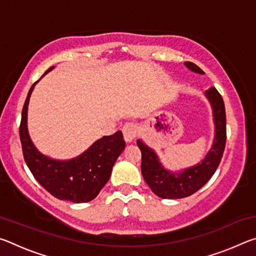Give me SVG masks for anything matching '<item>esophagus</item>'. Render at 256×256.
Returning <instances> with one entry per match:
<instances>
[{
    "mask_svg": "<svg viewBox=\"0 0 256 256\" xmlns=\"http://www.w3.org/2000/svg\"><path fill=\"white\" fill-rule=\"evenodd\" d=\"M123 136L124 140L131 144V142L136 138L138 136V128L136 124L133 123H126L123 126Z\"/></svg>",
    "mask_w": 256,
    "mask_h": 256,
    "instance_id": "esophagus-1",
    "label": "esophagus"
}]
</instances>
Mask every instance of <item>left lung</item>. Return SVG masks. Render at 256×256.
Masks as SVG:
<instances>
[{"mask_svg":"<svg viewBox=\"0 0 256 256\" xmlns=\"http://www.w3.org/2000/svg\"><path fill=\"white\" fill-rule=\"evenodd\" d=\"M184 64L190 71L200 74L204 73L192 62ZM204 94L210 102L214 112V138L211 149L201 162L182 172H172L162 166L152 149L141 140L136 141L142 154V176L151 190L159 198H182L192 196L211 178L219 166L226 146V110L222 94L214 86L208 89Z\"/></svg>","mask_w":256,"mask_h":256,"instance_id":"left-lung-1","label":"left lung"}]
</instances>
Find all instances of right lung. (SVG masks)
I'll return each mask as SVG.
<instances>
[{"instance_id": "right-lung-1", "label": "right lung", "mask_w": 256, "mask_h": 256, "mask_svg": "<svg viewBox=\"0 0 256 256\" xmlns=\"http://www.w3.org/2000/svg\"><path fill=\"white\" fill-rule=\"evenodd\" d=\"M53 68H50L44 76ZM38 81L30 88L21 115L19 132L24 162L38 183L56 198L74 203L92 201L110 180L112 166L123 152V134L118 131L112 136H102L84 154L70 160H55L40 154L34 146L27 128L29 99Z\"/></svg>"}]
</instances>
